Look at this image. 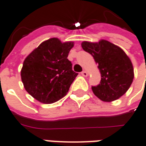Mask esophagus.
<instances>
[{
  "label": "esophagus",
  "instance_id": "esophagus-1",
  "mask_svg": "<svg viewBox=\"0 0 146 146\" xmlns=\"http://www.w3.org/2000/svg\"><path fill=\"white\" fill-rule=\"evenodd\" d=\"M81 75L84 77H86V76H88V73L86 71H83L82 72H81Z\"/></svg>",
  "mask_w": 146,
  "mask_h": 146
}]
</instances>
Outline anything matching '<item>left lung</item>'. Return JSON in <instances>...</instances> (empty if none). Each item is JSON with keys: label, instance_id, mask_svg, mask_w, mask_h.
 Instances as JSON below:
<instances>
[{"label": "left lung", "instance_id": "left-lung-1", "mask_svg": "<svg viewBox=\"0 0 146 146\" xmlns=\"http://www.w3.org/2000/svg\"><path fill=\"white\" fill-rule=\"evenodd\" d=\"M83 50L93 56L101 73L100 84L92 86L96 97L104 102L121 98L129 90L134 77L131 59L120 47L104 39L82 42Z\"/></svg>", "mask_w": 146, "mask_h": 146}]
</instances>
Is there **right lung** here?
Wrapping results in <instances>:
<instances>
[{
	"label": "right lung",
	"mask_w": 146,
	"mask_h": 146,
	"mask_svg": "<svg viewBox=\"0 0 146 146\" xmlns=\"http://www.w3.org/2000/svg\"><path fill=\"white\" fill-rule=\"evenodd\" d=\"M74 42L52 38L42 42L27 56L21 79L29 94L43 104H52L64 97L78 73L68 59Z\"/></svg>",
	"instance_id": "right-lung-1"
}]
</instances>
